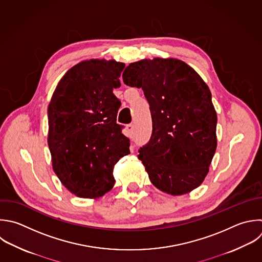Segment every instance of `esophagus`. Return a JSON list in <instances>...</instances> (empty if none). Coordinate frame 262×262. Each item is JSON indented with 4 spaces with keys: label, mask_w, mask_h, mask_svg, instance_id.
<instances>
[{
    "label": "esophagus",
    "mask_w": 262,
    "mask_h": 262,
    "mask_svg": "<svg viewBox=\"0 0 262 262\" xmlns=\"http://www.w3.org/2000/svg\"><path fill=\"white\" fill-rule=\"evenodd\" d=\"M126 128H127V130H128V132H129V135L132 136V134H133V132H134V125H133V124H128V125L126 126Z\"/></svg>",
    "instance_id": "34e87169"
}]
</instances>
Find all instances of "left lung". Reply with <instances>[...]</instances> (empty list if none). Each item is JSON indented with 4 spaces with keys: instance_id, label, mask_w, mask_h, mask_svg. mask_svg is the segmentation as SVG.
I'll list each match as a JSON object with an SVG mask.
<instances>
[{
    "instance_id": "obj_1",
    "label": "left lung",
    "mask_w": 262,
    "mask_h": 262,
    "mask_svg": "<svg viewBox=\"0 0 262 262\" xmlns=\"http://www.w3.org/2000/svg\"><path fill=\"white\" fill-rule=\"evenodd\" d=\"M123 81L141 88L149 104L152 133L138 159L160 190L181 195L200 186L217 147V115L200 75L175 58L130 63Z\"/></svg>"
}]
</instances>
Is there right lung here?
<instances>
[{"label": "right lung", "mask_w": 262, "mask_h": 262, "mask_svg": "<svg viewBox=\"0 0 262 262\" xmlns=\"http://www.w3.org/2000/svg\"><path fill=\"white\" fill-rule=\"evenodd\" d=\"M125 63L84 60L61 78L48 105V145L52 168L75 195L98 199L114 184V167L130 154V140L117 124Z\"/></svg>", "instance_id": "1"}]
</instances>
